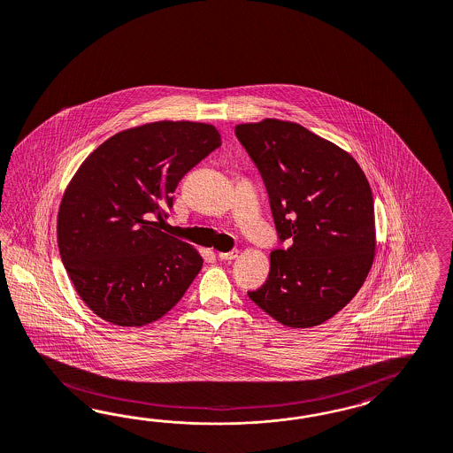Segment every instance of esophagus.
Listing matches in <instances>:
<instances>
[{
	"instance_id": "34e87169",
	"label": "esophagus",
	"mask_w": 453,
	"mask_h": 453,
	"mask_svg": "<svg viewBox=\"0 0 453 453\" xmlns=\"http://www.w3.org/2000/svg\"><path fill=\"white\" fill-rule=\"evenodd\" d=\"M218 256H219L220 261H233V259L239 256V250L234 249V250H229V252H219Z\"/></svg>"
}]
</instances>
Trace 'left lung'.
Instances as JSON below:
<instances>
[{
	"instance_id": "8db88e82",
	"label": "left lung",
	"mask_w": 453,
	"mask_h": 453,
	"mask_svg": "<svg viewBox=\"0 0 453 453\" xmlns=\"http://www.w3.org/2000/svg\"><path fill=\"white\" fill-rule=\"evenodd\" d=\"M235 136L261 173L280 241L264 286L249 292L292 329L329 320L354 299L375 257L371 186L347 151L280 119L237 124Z\"/></svg>"
}]
</instances>
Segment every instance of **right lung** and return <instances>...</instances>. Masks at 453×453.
<instances>
[{
  "label": "right lung",
  "instance_id": "1",
  "mask_svg": "<svg viewBox=\"0 0 453 453\" xmlns=\"http://www.w3.org/2000/svg\"><path fill=\"white\" fill-rule=\"evenodd\" d=\"M219 146L212 124L157 121L111 136L84 159L56 231L69 279L97 317L142 327L180 301L203 257L153 218L163 222L179 180Z\"/></svg>",
  "mask_w": 453,
  "mask_h": 453
}]
</instances>
